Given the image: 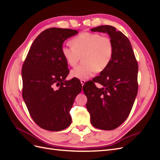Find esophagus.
I'll return each instance as SVG.
<instances>
[{
	"instance_id": "1",
	"label": "esophagus",
	"mask_w": 160,
	"mask_h": 160,
	"mask_svg": "<svg viewBox=\"0 0 160 160\" xmlns=\"http://www.w3.org/2000/svg\"><path fill=\"white\" fill-rule=\"evenodd\" d=\"M80 81H81V83L82 85H83L85 84V79H81Z\"/></svg>"
}]
</instances>
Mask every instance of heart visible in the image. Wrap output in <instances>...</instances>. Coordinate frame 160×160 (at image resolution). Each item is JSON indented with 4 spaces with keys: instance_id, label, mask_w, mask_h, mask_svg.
I'll return each instance as SVG.
<instances>
[{
    "instance_id": "obj_1",
    "label": "heart",
    "mask_w": 160,
    "mask_h": 160,
    "mask_svg": "<svg viewBox=\"0 0 160 160\" xmlns=\"http://www.w3.org/2000/svg\"><path fill=\"white\" fill-rule=\"evenodd\" d=\"M71 47H62L61 52L66 62L74 67L81 56L83 63L71 71L72 77L87 79L95 72H101L106 69L113 59L114 45L108 36L98 32H83L70 40Z\"/></svg>"
}]
</instances>
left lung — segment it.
<instances>
[{"mask_svg": "<svg viewBox=\"0 0 160 160\" xmlns=\"http://www.w3.org/2000/svg\"><path fill=\"white\" fill-rule=\"evenodd\" d=\"M109 34L114 45L113 59L105 70L83 87L87 109L95 128L112 130L129 116L138 91V64L128 38L110 25L91 28ZM96 82L102 85L96 88Z\"/></svg>", "mask_w": 160, "mask_h": 160, "instance_id": "1", "label": "left lung"}]
</instances>
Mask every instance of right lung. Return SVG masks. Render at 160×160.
I'll list each match as a JSON object with an SVG mask.
<instances>
[{
  "instance_id": "add662e5",
  "label": "right lung",
  "mask_w": 160,
  "mask_h": 160,
  "mask_svg": "<svg viewBox=\"0 0 160 160\" xmlns=\"http://www.w3.org/2000/svg\"><path fill=\"white\" fill-rule=\"evenodd\" d=\"M78 31L49 28L33 41L22 67V95L28 112L40 128L58 132L71 123L69 111L81 91L77 79L65 81L68 64L62 44ZM82 87V86H81Z\"/></svg>"
}]
</instances>
